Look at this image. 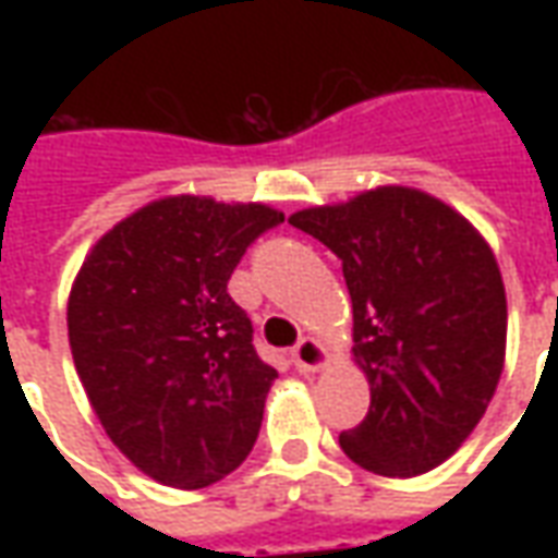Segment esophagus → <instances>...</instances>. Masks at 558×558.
Returning a JSON list of instances; mask_svg holds the SVG:
<instances>
[{
  "instance_id": "obj_1",
  "label": "esophagus",
  "mask_w": 558,
  "mask_h": 558,
  "mask_svg": "<svg viewBox=\"0 0 558 558\" xmlns=\"http://www.w3.org/2000/svg\"><path fill=\"white\" fill-rule=\"evenodd\" d=\"M292 364L302 371V374H314L326 364V350L316 343L314 338H302L292 347Z\"/></svg>"
}]
</instances>
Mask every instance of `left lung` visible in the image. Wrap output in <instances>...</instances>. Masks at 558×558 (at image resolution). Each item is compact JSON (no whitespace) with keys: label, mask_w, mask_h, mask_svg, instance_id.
<instances>
[{"label":"left lung","mask_w":558,"mask_h":558,"mask_svg":"<svg viewBox=\"0 0 558 558\" xmlns=\"http://www.w3.org/2000/svg\"><path fill=\"white\" fill-rule=\"evenodd\" d=\"M338 256L371 410L340 433L359 466L412 478L475 430L502 376L508 307L496 256L466 218L412 187H376L290 218Z\"/></svg>","instance_id":"1"}]
</instances>
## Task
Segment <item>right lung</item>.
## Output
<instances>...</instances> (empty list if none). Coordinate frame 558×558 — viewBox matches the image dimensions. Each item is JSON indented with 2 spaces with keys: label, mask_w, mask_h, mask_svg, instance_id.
I'll return each mask as SVG.
<instances>
[{
  "label": "right lung",
  "mask_w": 558,
  "mask_h": 558,
  "mask_svg": "<svg viewBox=\"0 0 558 558\" xmlns=\"http://www.w3.org/2000/svg\"><path fill=\"white\" fill-rule=\"evenodd\" d=\"M275 208L167 196L92 247L68 299L80 383L119 451L170 487H208L251 454L278 371L227 283Z\"/></svg>",
  "instance_id": "right-lung-1"
}]
</instances>
